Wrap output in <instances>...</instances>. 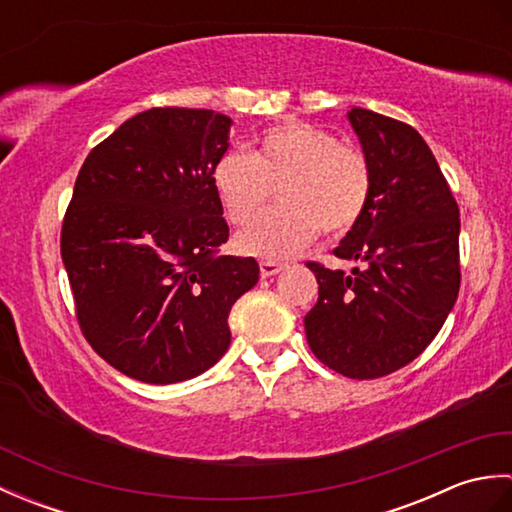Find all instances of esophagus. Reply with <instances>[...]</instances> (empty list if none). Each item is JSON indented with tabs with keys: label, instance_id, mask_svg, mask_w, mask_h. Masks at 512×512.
Returning <instances> with one entry per match:
<instances>
[{
	"label": "esophagus",
	"instance_id": "34e87169",
	"mask_svg": "<svg viewBox=\"0 0 512 512\" xmlns=\"http://www.w3.org/2000/svg\"><path fill=\"white\" fill-rule=\"evenodd\" d=\"M281 268H284V264L270 262V259H262V262H259V273H262V277H273Z\"/></svg>",
	"mask_w": 512,
	"mask_h": 512
}]
</instances>
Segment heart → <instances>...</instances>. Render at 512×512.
Masks as SVG:
<instances>
[{"label":"heart","instance_id":"1","mask_svg":"<svg viewBox=\"0 0 512 512\" xmlns=\"http://www.w3.org/2000/svg\"><path fill=\"white\" fill-rule=\"evenodd\" d=\"M213 189L228 222L246 224L281 186L277 212L260 216L235 237L239 253L284 259L323 231L350 233L372 198V167L354 145L319 125L286 121L259 138L255 154L226 151L213 167Z\"/></svg>","mask_w":512,"mask_h":512}]
</instances>
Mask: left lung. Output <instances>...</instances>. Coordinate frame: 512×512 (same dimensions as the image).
<instances>
[{"mask_svg":"<svg viewBox=\"0 0 512 512\" xmlns=\"http://www.w3.org/2000/svg\"><path fill=\"white\" fill-rule=\"evenodd\" d=\"M347 118L372 167V198L334 255L363 268L308 262L319 299L303 325L323 365L369 380L411 363L447 321L460 290V209L416 129L363 107Z\"/></svg>","mask_w":512,"mask_h":512,"instance_id":"1","label":"left lung"}]
</instances>
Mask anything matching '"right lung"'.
<instances>
[{
	"label": "right lung",
	"mask_w": 512,
	"mask_h": 512,
	"mask_svg": "<svg viewBox=\"0 0 512 512\" xmlns=\"http://www.w3.org/2000/svg\"><path fill=\"white\" fill-rule=\"evenodd\" d=\"M231 118L151 107L96 145L76 176L61 257L85 341L151 385L189 380L231 345L228 314L257 284L228 239L213 167Z\"/></svg>",
	"instance_id": "1"
}]
</instances>
